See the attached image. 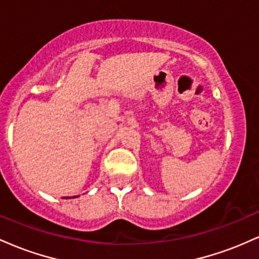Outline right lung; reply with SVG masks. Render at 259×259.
<instances>
[{"mask_svg": "<svg viewBox=\"0 0 259 259\" xmlns=\"http://www.w3.org/2000/svg\"><path fill=\"white\" fill-rule=\"evenodd\" d=\"M74 197H76V196H73V198H74ZM69 198H70V197H69Z\"/></svg>", "mask_w": 259, "mask_h": 259, "instance_id": "obj_1", "label": "right lung"}]
</instances>
